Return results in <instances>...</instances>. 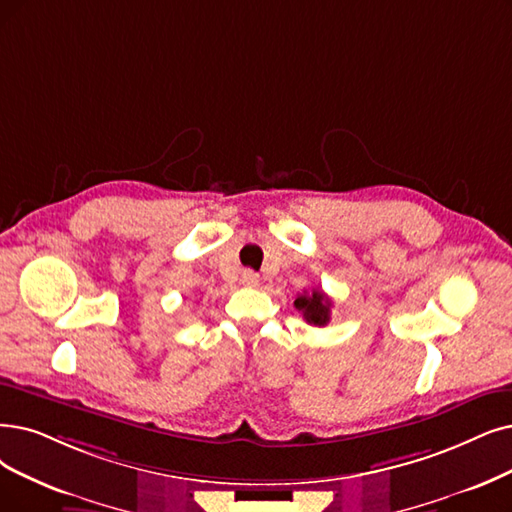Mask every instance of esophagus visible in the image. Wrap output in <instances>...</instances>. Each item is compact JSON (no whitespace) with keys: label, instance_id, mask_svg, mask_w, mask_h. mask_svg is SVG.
<instances>
[{"label":"esophagus","instance_id":"1","mask_svg":"<svg viewBox=\"0 0 512 512\" xmlns=\"http://www.w3.org/2000/svg\"><path fill=\"white\" fill-rule=\"evenodd\" d=\"M241 283L248 285V288H254V285H258V275L254 271H243L241 273Z\"/></svg>","mask_w":512,"mask_h":512}]
</instances>
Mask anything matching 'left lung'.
Wrapping results in <instances>:
<instances>
[{
  "instance_id": "left-lung-1",
  "label": "left lung",
  "mask_w": 512,
  "mask_h": 512,
  "mask_svg": "<svg viewBox=\"0 0 512 512\" xmlns=\"http://www.w3.org/2000/svg\"><path fill=\"white\" fill-rule=\"evenodd\" d=\"M294 306L302 313L306 323L311 325H327L330 321L332 300L327 298L321 290H313V294H302L294 300Z\"/></svg>"
}]
</instances>
